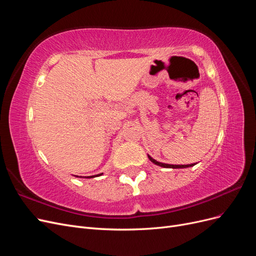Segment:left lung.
Returning <instances> with one entry per match:
<instances>
[{
    "label": "left lung",
    "mask_w": 256,
    "mask_h": 256,
    "mask_svg": "<svg viewBox=\"0 0 256 256\" xmlns=\"http://www.w3.org/2000/svg\"><path fill=\"white\" fill-rule=\"evenodd\" d=\"M148 158H150V160L152 162V164H157V166H162V168H189V166H193L194 164H186V166H173V164H161V162H158V161H156L154 159H152L150 156H148Z\"/></svg>",
    "instance_id": "obj_1"
}]
</instances>
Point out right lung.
Wrapping results in <instances>:
<instances>
[{
    "label": "right lung",
    "mask_w": 256,
    "mask_h": 256,
    "mask_svg": "<svg viewBox=\"0 0 256 256\" xmlns=\"http://www.w3.org/2000/svg\"><path fill=\"white\" fill-rule=\"evenodd\" d=\"M99 175H102V174H99ZM99 175H95V176H99ZM90 177H94V176H90Z\"/></svg>",
    "instance_id": "add662e5"
}]
</instances>
